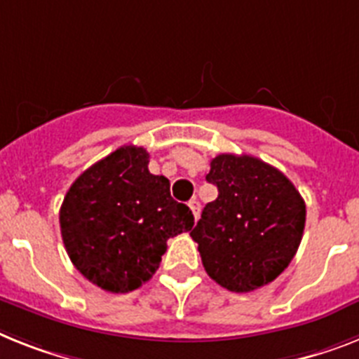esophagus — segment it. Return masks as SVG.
I'll use <instances>...</instances> for the list:
<instances>
[{
	"label": "esophagus",
	"mask_w": 359,
	"mask_h": 359,
	"mask_svg": "<svg viewBox=\"0 0 359 359\" xmlns=\"http://www.w3.org/2000/svg\"><path fill=\"white\" fill-rule=\"evenodd\" d=\"M188 206H189V210L194 212L195 219H198V215H201V203H198L197 198H191V201L188 203Z\"/></svg>",
	"instance_id": "34e87169"
}]
</instances>
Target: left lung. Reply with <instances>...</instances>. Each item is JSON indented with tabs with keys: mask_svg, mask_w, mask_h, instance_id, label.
Here are the masks:
<instances>
[{
	"mask_svg": "<svg viewBox=\"0 0 359 359\" xmlns=\"http://www.w3.org/2000/svg\"><path fill=\"white\" fill-rule=\"evenodd\" d=\"M208 182L219 197L191 230L204 270L231 292L272 283L296 255L305 230V201L279 170L250 155L222 153Z\"/></svg>",
	"mask_w": 359,
	"mask_h": 359,
	"instance_id": "8db88e82",
	"label": "left lung"
}]
</instances>
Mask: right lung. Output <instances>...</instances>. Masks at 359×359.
Listing matches in <instances>:
<instances>
[{
	"label": "right lung",
	"instance_id": "add662e5",
	"mask_svg": "<svg viewBox=\"0 0 359 359\" xmlns=\"http://www.w3.org/2000/svg\"><path fill=\"white\" fill-rule=\"evenodd\" d=\"M144 147L122 146L83 171L63 198L60 228L69 257L102 290L126 294L149 281L168 239L194 213L173 201L170 180L147 170Z\"/></svg>",
	"mask_w": 359,
	"mask_h": 359
}]
</instances>
